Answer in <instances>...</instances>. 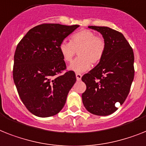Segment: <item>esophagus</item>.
I'll return each mask as SVG.
<instances>
[{
	"instance_id": "1",
	"label": "esophagus",
	"mask_w": 146,
	"mask_h": 146,
	"mask_svg": "<svg viewBox=\"0 0 146 146\" xmlns=\"http://www.w3.org/2000/svg\"><path fill=\"white\" fill-rule=\"evenodd\" d=\"M81 78H82V74H79V73H77L76 74V78H77V80H81Z\"/></svg>"
}]
</instances>
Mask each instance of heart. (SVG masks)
<instances>
[{"instance_id":"b5f03b06","label":"heart","mask_w":146,"mask_h":146,"mask_svg":"<svg viewBox=\"0 0 146 146\" xmlns=\"http://www.w3.org/2000/svg\"><path fill=\"white\" fill-rule=\"evenodd\" d=\"M60 52L65 62H71L78 51V57L68 68L76 73H82L90 69L91 64H98L104 56L106 43L90 30H80L71 36L70 42L60 43Z\"/></svg>"}]
</instances>
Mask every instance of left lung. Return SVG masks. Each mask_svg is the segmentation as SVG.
<instances>
[{"mask_svg": "<svg viewBox=\"0 0 146 146\" xmlns=\"http://www.w3.org/2000/svg\"><path fill=\"white\" fill-rule=\"evenodd\" d=\"M102 35L106 43L102 61L82 77L86 90L82 101L88 111L97 115H108L125 102L134 78V55L122 33L108 27L89 26Z\"/></svg>", "mask_w": 146, "mask_h": 146, "instance_id": "obj_1", "label": "left lung"}]
</instances>
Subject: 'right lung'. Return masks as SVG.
I'll return each instance as SVG.
<instances>
[{"instance_id": "right-lung-1", "label": "right lung", "mask_w": 146, "mask_h": 146, "mask_svg": "<svg viewBox=\"0 0 146 146\" xmlns=\"http://www.w3.org/2000/svg\"><path fill=\"white\" fill-rule=\"evenodd\" d=\"M79 25L42 24L31 29L18 44L14 55L13 80L19 97L38 117L56 115L62 109L76 82L66 71L60 43Z\"/></svg>"}]
</instances>
